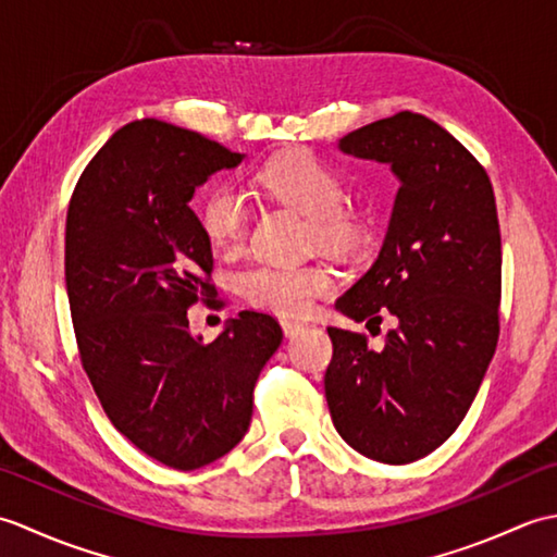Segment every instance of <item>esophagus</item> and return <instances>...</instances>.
<instances>
[{
    "mask_svg": "<svg viewBox=\"0 0 557 557\" xmlns=\"http://www.w3.org/2000/svg\"><path fill=\"white\" fill-rule=\"evenodd\" d=\"M280 325H282V330H285V335H287V337H294V335H299V333H301V330L306 327L304 323H297V321H287V318H285V321H282Z\"/></svg>",
    "mask_w": 557,
    "mask_h": 557,
    "instance_id": "obj_1",
    "label": "esophagus"
}]
</instances>
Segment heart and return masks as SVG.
<instances>
[{"label": "heart", "instance_id": "1", "mask_svg": "<svg viewBox=\"0 0 557 557\" xmlns=\"http://www.w3.org/2000/svg\"><path fill=\"white\" fill-rule=\"evenodd\" d=\"M258 186L309 218L321 246L347 248L357 239V218L342 206L345 186L327 164L313 156L289 152L275 158L258 172ZM200 224L218 248L227 251L239 246L248 224V206L239 188L230 184L210 188L200 203ZM327 289L330 277L321 268L256 265L242 275L244 297L258 309L280 315H306L315 297Z\"/></svg>", "mask_w": 557, "mask_h": 557}]
</instances>
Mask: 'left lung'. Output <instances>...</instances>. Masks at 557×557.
Wrapping results in <instances>:
<instances>
[{
	"label": "left lung",
	"instance_id": "obj_1",
	"mask_svg": "<svg viewBox=\"0 0 557 557\" xmlns=\"http://www.w3.org/2000/svg\"><path fill=\"white\" fill-rule=\"evenodd\" d=\"M345 156L389 164L399 188L385 242L335 309L381 330L327 327L325 399L337 433L385 465L441 447L474 401L498 345L500 224L486 170L423 114L399 112L339 138Z\"/></svg>",
	"mask_w": 557,
	"mask_h": 557
}]
</instances>
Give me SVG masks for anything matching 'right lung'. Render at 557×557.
<instances>
[{"label":"right lung","instance_id":"1","mask_svg":"<svg viewBox=\"0 0 557 557\" xmlns=\"http://www.w3.org/2000/svg\"><path fill=\"white\" fill-rule=\"evenodd\" d=\"M242 152L158 120L122 126L88 162L66 212V294L92 389L114 429L172 469L227 455L248 431L253 385L282 345L268 313L242 311L203 342L188 306L215 287L191 198Z\"/></svg>","mask_w":557,"mask_h":557}]
</instances>
